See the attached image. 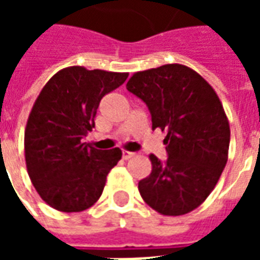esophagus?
I'll list each match as a JSON object with an SVG mask.
<instances>
[{
	"label": "esophagus",
	"instance_id": "esophagus-1",
	"mask_svg": "<svg viewBox=\"0 0 260 260\" xmlns=\"http://www.w3.org/2000/svg\"><path fill=\"white\" fill-rule=\"evenodd\" d=\"M134 156H135V153L134 152H128V150H124V152H122V158H124V160H129V158L134 157Z\"/></svg>",
	"mask_w": 260,
	"mask_h": 260
}]
</instances>
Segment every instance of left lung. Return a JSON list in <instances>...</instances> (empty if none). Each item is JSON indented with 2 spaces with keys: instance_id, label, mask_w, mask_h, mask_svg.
<instances>
[{
  "instance_id": "obj_1",
  "label": "left lung",
  "mask_w": 260,
  "mask_h": 260,
  "mask_svg": "<svg viewBox=\"0 0 260 260\" xmlns=\"http://www.w3.org/2000/svg\"><path fill=\"white\" fill-rule=\"evenodd\" d=\"M126 89L146 103L153 129L167 132V161L150 154L152 173L138 184L143 201L164 216L195 210L229 158L230 124L220 99L196 71L181 64L135 72Z\"/></svg>"
}]
</instances>
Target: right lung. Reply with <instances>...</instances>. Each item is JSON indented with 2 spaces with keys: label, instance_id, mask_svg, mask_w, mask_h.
<instances>
[{
  "label": "right lung",
  "instance_id": "add662e5",
  "mask_svg": "<svg viewBox=\"0 0 260 260\" xmlns=\"http://www.w3.org/2000/svg\"><path fill=\"white\" fill-rule=\"evenodd\" d=\"M126 78V72L68 67L37 96L26 124L25 160L31 184L48 206L83 212L102 196L122 152H103L82 139L94 126L100 100Z\"/></svg>",
  "mask_w": 260,
  "mask_h": 260
}]
</instances>
